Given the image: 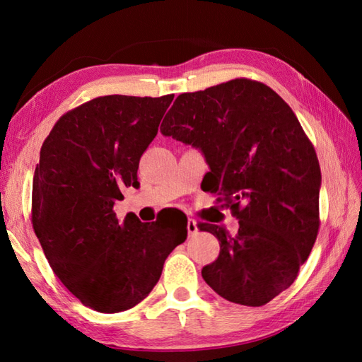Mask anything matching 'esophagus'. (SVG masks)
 Returning <instances> with one entry per match:
<instances>
[{
  "mask_svg": "<svg viewBox=\"0 0 362 362\" xmlns=\"http://www.w3.org/2000/svg\"><path fill=\"white\" fill-rule=\"evenodd\" d=\"M187 228H188V235L193 236L197 233V224L194 219H188V224H187Z\"/></svg>",
  "mask_w": 362,
  "mask_h": 362,
  "instance_id": "34e87169",
  "label": "esophagus"
}]
</instances>
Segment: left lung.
Returning a JSON list of instances; mask_svg holds the SVG:
<instances>
[{
    "instance_id": "obj_1",
    "label": "left lung",
    "mask_w": 362,
    "mask_h": 362,
    "mask_svg": "<svg viewBox=\"0 0 362 362\" xmlns=\"http://www.w3.org/2000/svg\"><path fill=\"white\" fill-rule=\"evenodd\" d=\"M165 136L191 144L209 163L206 191L232 204L238 233L218 238L206 284L228 302L261 306L297 279L319 230V160L291 107L257 81L233 79L177 96Z\"/></svg>"
}]
</instances>
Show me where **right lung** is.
<instances>
[{"mask_svg": "<svg viewBox=\"0 0 362 362\" xmlns=\"http://www.w3.org/2000/svg\"><path fill=\"white\" fill-rule=\"evenodd\" d=\"M174 95L101 96L65 113L46 138L33 182V227L66 289L88 308H134L165 259L187 240V218L119 222L121 189L138 187V163Z\"/></svg>", "mask_w": 362, "mask_h": 362, "instance_id": "1", "label": "right lung"}]
</instances>
